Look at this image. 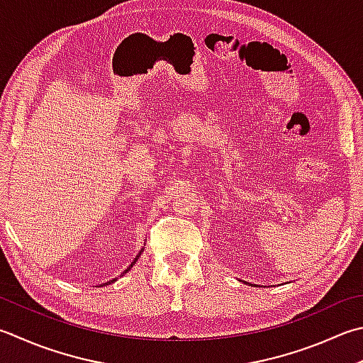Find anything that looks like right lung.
Returning a JSON list of instances; mask_svg holds the SVG:
<instances>
[{"label":"right lung","instance_id":"obj_1","mask_svg":"<svg viewBox=\"0 0 363 363\" xmlns=\"http://www.w3.org/2000/svg\"><path fill=\"white\" fill-rule=\"evenodd\" d=\"M143 250H145V248H142V250H140V251H139V255H138V256H135V257H134V261H133V262H131V265H129V267H128V269H126V270H125V272H123V273H121V277H123V275H125V273H128V272H129V270H131V269H133V265H134V264H135V262H138V259H139V257H140V255H142V252H143ZM113 281H117V278H113V279H111V281H107V283H104V284H111V283H113ZM101 286H102V284H101Z\"/></svg>","mask_w":363,"mask_h":363}]
</instances>
